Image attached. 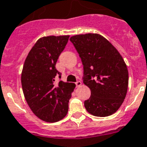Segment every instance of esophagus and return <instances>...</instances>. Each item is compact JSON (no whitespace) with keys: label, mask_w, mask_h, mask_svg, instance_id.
Listing matches in <instances>:
<instances>
[{"label":"esophagus","mask_w":147,"mask_h":147,"mask_svg":"<svg viewBox=\"0 0 147 147\" xmlns=\"http://www.w3.org/2000/svg\"><path fill=\"white\" fill-rule=\"evenodd\" d=\"M76 85L77 87H79V86L82 85V82H80V81H78V82H76Z\"/></svg>","instance_id":"obj_1"}]
</instances>
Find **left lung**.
Returning <instances> with one entry per match:
<instances>
[{"label":"left lung","instance_id":"8db88e82","mask_svg":"<svg viewBox=\"0 0 147 147\" xmlns=\"http://www.w3.org/2000/svg\"><path fill=\"white\" fill-rule=\"evenodd\" d=\"M69 40L82 59V80L91 93L84 101L86 109L95 116L113 115L127 94L128 71L123 58L100 34H78Z\"/></svg>","mask_w":147,"mask_h":147}]
</instances>
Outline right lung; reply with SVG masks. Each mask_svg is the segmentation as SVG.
<instances>
[{"instance_id": "obj_1", "label": "right lung", "mask_w": 147, "mask_h": 147, "mask_svg": "<svg viewBox=\"0 0 147 147\" xmlns=\"http://www.w3.org/2000/svg\"><path fill=\"white\" fill-rule=\"evenodd\" d=\"M69 35L48 36L38 40L26 57L21 76L26 102L36 116L47 122L63 119L69 110V101L76 84L59 81L56 69L59 55L65 49Z\"/></svg>"}]
</instances>
